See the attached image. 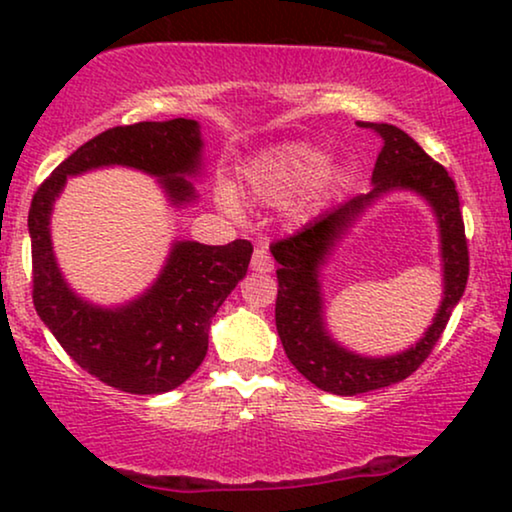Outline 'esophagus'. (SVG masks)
Returning <instances> with one entry per match:
<instances>
[{
  "label": "esophagus",
  "mask_w": 512,
  "mask_h": 512,
  "mask_svg": "<svg viewBox=\"0 0 512 512\" xmlns=\"http://www.w3.org/2000/svg\"><path fill=\"white\" fill-rule=\"evenodd\" d=\"M275 263H272V256L268 247H256L254 256H251V270L254 272H272Z\"/></svg>",
  "instance_id": "1"
}]
</instances>
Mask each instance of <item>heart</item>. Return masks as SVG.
I'll list each match as a JSON object with an SVG mask.
<instances>
[{
    "mask_svg": "<svg viewBox=\"0 0 512 512\" xmlns=\"http://www.w3.org/2000/svg\"><path fill=\"white\" fill-rule=\"evenodd\" d=\"M340 177L342 167L333 160H324V151L319 146L284 142L249 160L242 170V186L263 205H279L300 191L293 214L305 219L331 198ZM223 205L235 209V202L228 195H223Z\"/></svg>",
    "mask_w": 512,
    "mask_h": 512,
    "instance_id": "heart-1",
    "label": "heart"
}]
</instances>
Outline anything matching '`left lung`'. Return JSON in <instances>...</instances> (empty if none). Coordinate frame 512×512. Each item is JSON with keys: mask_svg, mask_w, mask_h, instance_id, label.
<instances>
[{"mask_svg": "<svg viewBox=\"0 0 512 512\" xmlns=\"http://www.w3.org/2000/svg\"><path fill=\"white\" fill-rule=\"evenodd\" d=\"M382 139L368 193L333 207L300 233L270 247L279 263L275 321L289 361L314 387L328 394L356 396L405 380L426 361L445 331L450 314L464 296L468 279V247L459 193L443 165L426 156L410 135L389 123H361ZM394 190L417 192L437 216L444 261V300L432 326L415 346L391 357H361L330 338L323 319L320 268L335 243L366 208Z\"/></svg>", "mask_w": 512, "mask_h": 512, "instance_id": "obj_1", "label": "left lung"}]
</instances>
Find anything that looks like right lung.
Masks as SVG:
<instances>
[{
  "label": "right lung",
  "mask_w": 512,
  "mask_h": 512,
  "mask_svg": "<svg viewBox=\"0 0 512 512\" xmlns=\"http://www.w3.org/2000/svg\"><path fill=\"white\" fill-rule=\"evenodd\" d=\"M202 132L191 118L121 125L79 146L32 198V300L41 321L83 370L128 394L177 389L205 359L209 326L223 300L247 275L251 242L223 247L174 240L156 282L125 305L81 298L53 254L51 212L67 177L123 165L158 179L172 207L198 200L191 179L202 174Z\"/></svg>",
  "instance_id": "obj_1"
}]
</instances>
